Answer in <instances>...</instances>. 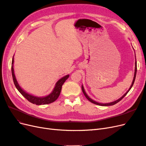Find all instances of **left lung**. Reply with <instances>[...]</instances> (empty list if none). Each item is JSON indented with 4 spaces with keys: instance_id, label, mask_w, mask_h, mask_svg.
I'll list each match as a JSON object with an SVG mask.
<instances>
[{
    "instance_id": "8db88e82",
    "label": "left lung",
    "mask_w": 146,
    "mask_h": 146,
    "mask_svg": "<svg viewBox=\"0 0 146 146\" xmlns=\"http://www.w3.org/2000/svg\"><path fill=\"white\" fill-rule=\"evenodd\" d=\"M135 57H136V56H135ZM136 71H137V64H136V58H135V73H134V77H133V82H132V83H131V86H130V87L129 88V90H128L125 93L123 94L121 98H119V99H117V100H115V101H114V102H110V103H107V104H102V103H99V102H96V101H94V100H92V99H91L89 96H88V94L86 93V92H85V89H84V87H83V85H82V91H83V94H84V95H85V96L86 97V98L89 100V101H90L91 102H92V103H93V104H96V105H100V106H110V105H114V104H117V102H119V101L120 100H121L123 98H124V97L127 95V94L128 93V92H129V91L131 90V88H132V86H133V84H134V82H135V78H136Z\"/></svg>"
}]
</instances>
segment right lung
Instances as JSON below:
<instances>
[{
  "mask_svg": "<svg viewBox=\"0 0 146 146\" xmlns=\"http://www.w3.org/2000/svg\"><path fill=\"white\" fill-rule=\"evenodd\" d=\"M13 63H14V56L13 57L12 63H11V73H12L13 82H14L15 85L17 88V90H18L20 93L23 95L25 99H27L30 102L32 103L33 104L38 105L49 104L55 102L57 99H58V98L60 94L61 88H62V85H63V83L69 77V74L66 75V76L63 77L62 78H61L60 80L57 81V82L55 83L54 88L53 89L52 91L49 94H48L46 96L38 97V96H34L28 93V92L25 91L23 88L20 86L18 82H17L16 80V78L15 76L14 68H13Z\"/></svg>",
  "mask_w": 146,
  "mask_h": 146,
  "instance_id": "1",
  "label": "right lung"
}]
</instances>
